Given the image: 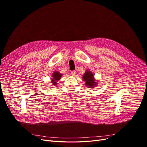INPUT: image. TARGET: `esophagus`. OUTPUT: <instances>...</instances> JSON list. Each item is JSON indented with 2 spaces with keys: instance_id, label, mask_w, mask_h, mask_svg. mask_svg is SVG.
<instances>
[{
  "instance_id": "esophagus-1",
  "label": "esophagus",
  "mask_w": 147,
  "mask_h": 147,
  "mask_svg": "<svg viewBox=\"0 0 147 147\" xmlns=\"http://www.w3.org/2000/svg\"><path fill=\"white\" fill-rule=\"evenodd\" d=\"M71 75H72L73 76H76V71H72L71 73Z\"/></svg>"
}]
</instances>
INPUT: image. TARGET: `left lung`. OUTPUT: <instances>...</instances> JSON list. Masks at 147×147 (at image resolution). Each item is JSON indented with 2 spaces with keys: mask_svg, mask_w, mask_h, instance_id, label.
I'll list each match as a JSON object with an SVG mask.
<instances>
[{
  "mask_svg": "<svg viewBox=\"0 0 147 147\" xmlns=\"http://www.w3.org/2000/svg\"><path fill=\"white\" fill-rule=\"evenodd\" d=\"M82 78L83 80L85 81V84L88 88H94L97 85V82L94 79V74L90 70H86Z\"/></svg>",
  "mask_w": 147,
  "mask_h": 147,
  "instance_id": "1",
  "label": "left lung"
}]
</instances>
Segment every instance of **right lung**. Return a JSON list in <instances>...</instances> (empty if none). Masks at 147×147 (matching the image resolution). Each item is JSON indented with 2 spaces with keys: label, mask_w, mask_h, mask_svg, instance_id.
Masks as SVG:
<instances>
[{
  "label": "right lung",
  "mask_w": 147,
  "mask_h": 147,
  "mask_svg": "<svg viewBox=\"0 0 147 147\" xmlns=\"http://www.w3.org/2000/svg\"><path fill=\"white\" fill-rule=\"evenodd\" d=\"M62 76V74H61L58 71H55L53 74H52V84L53 85H57V82L59 81L61 78Z\"/></svg>",
  "instance_id": "add662e5"
}]
</instances>
